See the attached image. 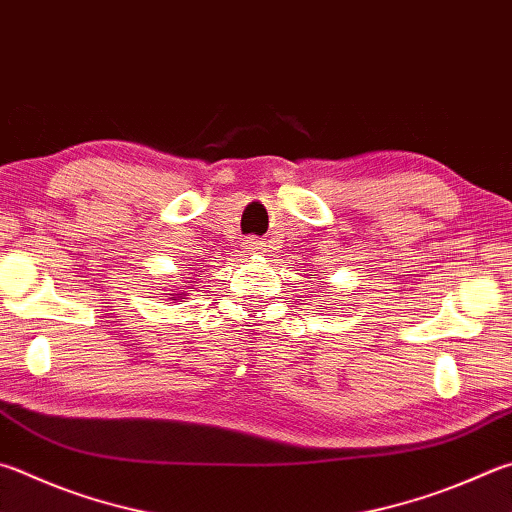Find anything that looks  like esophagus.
I'll return each mask as SVG.
<instances>
[{
  "mask_svg": "<svg viewBox=\"0 0 512 512\" xmlns=\"http://www.w3.org/2000/svg\"><path fill=\"white\" fill-rule=\"evenodd\" d=\"M246 248L250 250V253H253V255H257V253H262V241H257L255 237H250L248 241H246Z\"/></svg>",
  "mask_w": 512,
  "mask_h": 512,
  "instance_id": "1",
  "label": "esophagus"
}]
</instances>
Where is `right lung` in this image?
<instances>
[{"instance_id": "obj_1", "label": "right lung", "mask_w": 512, "mask_h": 512, "mask_svg": "<svg viewBox=\"0 0 512 512\" xmlns=\"http://www.w3.org/2000/svg\"><path fill=\"white\" fill-rule=\"evenodd\" d=\"M183 300H185V297H183Z\"/></svg>"}]
</instances>
